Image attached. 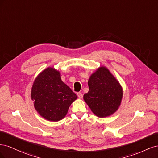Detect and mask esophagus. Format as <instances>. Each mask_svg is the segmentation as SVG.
I'll use <instances>...</instances> for the list:
<instances>
[{
	"label": "esophagus",
	"instance_id": "obj_1",
	"mask_svg": "<svg viewBox=\"0 0 158 158\" xmlns=\"http://www.w3.org/2000/svg\"><path fill=\"white\" fill-rule=\"evenodd\" d=\"M78 97L79 99H82L83 98V94L82 93H78Z\"/></svg>",
	"mask_w": 158,
	"mask_h": 158
}]
</instances>
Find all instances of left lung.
<instances>
[{"instance_id": "left-lung-1", "label": "left lung", "mask_w": 158, "mask_h": 158, "mask_svg": "<svg viewBox=\"0 0 158 158\" xmlns=\"http://www.w3.org/2000/svg\"><path fill=\"white\" fill-rule=\"evenodd\" d=\"M88 86L84 99L95 115L106 117L117 111L121 105L123 89L107 68L102 66L91 75Z\"/></svg>"}]
</instances>
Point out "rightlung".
<instances>
[{
	"label": "right lung",
	"mask_w": 158,
	"mask_h": 158,
	"mask_svg": "<svg viewBox=\"0 0 158 158\" xmlns=\"http://www.w3.org/2000/svg\"><path fill=\"white\" fill-rule=\"evenodd\" d=\"M31 98L41 117L50 121H59L66 116L77 95L61 80L59 72L49 67L35 78Z\"/></svg>",
	"instance_id": "1"
}]
</instances>
